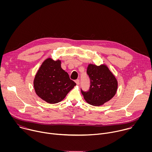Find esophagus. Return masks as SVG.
<instances>
[{
	"label": "esophagus",
	"instance_id": "esophagus-1",
	"mask_svg": "<svg viewBox=\"0 0 152 152\" xmlns=\"http://www.w3.org/2000/svg\"><path fill=\"white\" fill-rule=\"evenodd\" d=\"M79 79H76V80H75V82L76 83V84L77 85H79Z\"/></svg>",
	"mask_w": 152,
	"mask_h": 152
}]
</instances>
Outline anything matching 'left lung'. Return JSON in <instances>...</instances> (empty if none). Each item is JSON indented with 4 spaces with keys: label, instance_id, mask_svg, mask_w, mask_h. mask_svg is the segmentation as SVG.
Listing matches in <instances>:
<instances>
[{
    "label": "left lung",
    "instance_id": "left-lung-1",
    "mask_svg": "<svg viewBox=\"0 0 152 152\" xmlns=\"http://www.w3.org/2000/svg\"><path fill=\"white\" fill-rule=\"evenodd\" d=\"M86 74L90 77V86L86 91L81 89L86 102L93 106H100L114 96L117 90V81L106 66L90 64Z\"/></svg>",
    "mask_w": 152,
    "mask_h": 152
}]
</instances>
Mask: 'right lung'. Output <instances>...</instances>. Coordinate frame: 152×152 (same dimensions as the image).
<instances>
[{
    "label": "right lung",
    "mask_w": 152,
    "mask_h": 152,
    "mask_svg": "<svg viewBox=\"0 0 152 152\" xmlns=\"http://www.w3.org/2000/svg\"><path fill=\"white\" fill-rule=\"evenodd\" d=\"M76 85L69 74L62 69L61 61L50 58L42 64L34 82L37 94L49 103L62 100Z\"/></svg>",
    "instance_id": "1"
}]
</instances>
